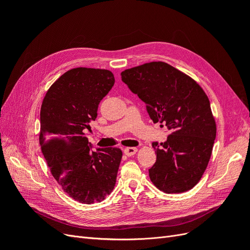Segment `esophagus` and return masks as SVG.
<instances>
[{
	"instance_id": "esophagus-1",
	"label": "esophagus",
	"mask_w": 250,
	"mask_h": 250,
	"mask_svg": "<svg viewBox=\"0 0 250 250\" xmlns=\"http://www.w3.org/2000/svg\"><path fill=\"white\" fill-rule=\"evenodd\" d=\"M137 152H138V148H135V147H127L124 149V153L127 156H132Z\"/></svg>"
}]
</instances>
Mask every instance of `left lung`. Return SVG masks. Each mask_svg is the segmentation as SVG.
Instances as JSON below:
<instances>
[{"label":"left lung","instance_id":"8db88e82","mask_svg":"<svg viewBox=\"0 0 250 250\" xmlns=\"http://www.w3.org/2000/svg\"><path fill=\"white\" fill-rule=\"evenodd\" d=\"M121 76L146 104L153 123L170 131L165 143H152L156 162L149 169L150 180L167 194L191 190L208 167L216 139L207 94L193 78L163 62L127 69Z\"/></svg>","mask_w":250,"mask_h":250}]
</instances>
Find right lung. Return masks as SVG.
I'll list each match as a JSON object with an SVG mask.
<instances>
[{"label": "right lung", "mask_w": 250, "mask_h": 250, "mask_svg": "<svg viewBox=\"0 0 250 250\" xmlns=\"http://www.w3.org/2000/svg\"><path fill=\"white\" fill-rule=\"evenodd\" d=\"M115 84L108 70L75 67L48 89L41 108L40 144L53 177L74 200H104L116 185L122 151L90 150L85 137L98 105Z\"/></svg>", "instance_id": "right-lung-1"}]
</instances>
